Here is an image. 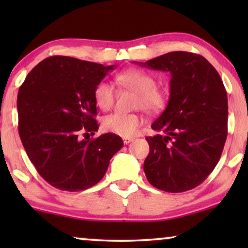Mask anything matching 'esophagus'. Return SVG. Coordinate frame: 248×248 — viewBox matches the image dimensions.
Wrapping results in <instances>:
<instances>
[{"mask_svg": "<svg viewBox=\"0 0 248 248\" xmlns=\"http://www.w3.org/2000/svg\"><path fill=\"white\" fill-rule=\"evenodd\" d=\"M133 140H134V138H131V137L130 138H123V142L125 144H128L130 142H132Z\"/></svg>", "mask_w": 248, "mask_h": 248, "instance_id": "obj_1", "label": "esophagus"}]
</instances>
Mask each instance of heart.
<instances>
[{"label": "heart", "mask_w": 248, "mask_h": 248, "mask_svg": "<svg viewBox=\"0 0 248 248\" xmlns=\"http://www.w3.org/2000/svg\"><path fill=\"white\" fill-rule=\"evenodd\" d=\"M115 80L120 86L128 88L137 93L138 96L135 97L134 103L135 107H142L147 110H155L159 109L165 103L164 91L155 87V77L147 71L141 69L122 71L115 77ZM93 98L100 109L108 110L114 105V87L106 81H100L94 87ZM142 122L143 120L138 114L116 111L105 116L101 125L104 131L124 138H130L137 134Z\"/></svg>", "instance_id": "heart-1"}]
</instances>
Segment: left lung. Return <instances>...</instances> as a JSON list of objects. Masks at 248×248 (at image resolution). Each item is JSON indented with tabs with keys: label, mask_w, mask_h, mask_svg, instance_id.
Returning <instances> with one entry per match:
<instances>
[{
	"label": "left lung",
	"mask_w": 248,
	"mask_h": 248,
	"mask_svg": "<svg viewBox=\"0 0 248 248\" xmlns=\"http://www.w3.org/2000/svg\"><path fill=\"white\" fill-rule=\"evenodd\" d=\"M169 72L170 96L152 123L143 169L161 191H189L204 182L221 157L227 139L228 99L217 70L199 54L171 52L140 63Z\"/></svg>",
	"instance_id": "8db88e82"
}]
</instances>
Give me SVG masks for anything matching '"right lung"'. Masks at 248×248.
Listing matches in <instances>:
<instances>
[{"mask_svg": "<svg viewBox=\"0 0 248 248\" xmlns=\"http://www.w3.org/2000/svg\"><path fill=\"white\" fill-rule=\"evenodd\" d=\"M114 69L50 56L19 88L20 139L38 174L55 188L78 192L96 185L123 147L121 137L113 133L86 138L98 131L94 87Z\"/></svg>", "mask_w": 248, "mask_h": 248, "instance_id": "1", "label": "right lung"}]
</instances>
